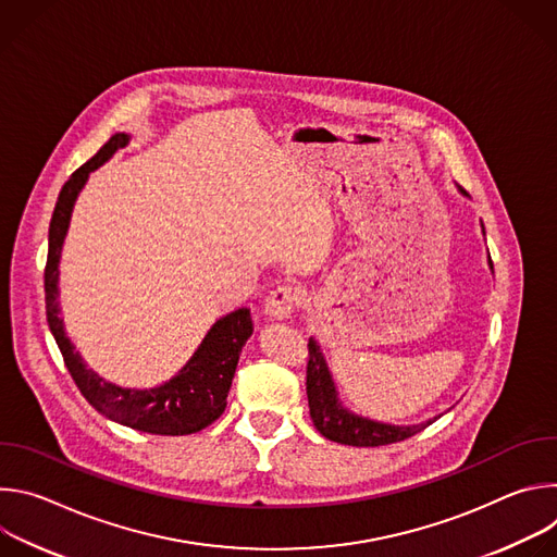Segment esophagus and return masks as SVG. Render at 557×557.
Returning <instances> with one entry per match:
<instances>
[{"label": "esophagus", "instance_id": "obj_1", "mask_svg": "<svg viewBox=\"0 0 557 557\" xmlns=\"http://www.w3.org/2000/svg\"><path fill=\"white\" fill-rule=\"evenodd\" d=\"M299 301V293L293 286H277L269 293L264 301V312L271 317V320H286V317L293 312L295 304Z\"/></svg>", "mask_w": 557, "mask_h": 557}]
</instances>
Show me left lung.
Returning a JSON list of instances; mask_svg holds the SVG:
<instances>
[{"instance_id":"left-lung-1","label":"left lung","mask_w":557,"mask_h":557,"mask_svg":"<svg viewBox=\"0 0 557 557\" xmlns=\"http://www.w3.org/2000/svg\"><path fill=\"white\" fill-rule=\"evenodd\" d=\"M458 191L465 196V191L458 187ZM483 235H485V224ZM490 269L494 273V262L492 256L487 253ZM306 394H308V408H310V419L312 425L317 428L322 436L329 441L342 443V445H352V447H379V445H389V443H399L406 441L428 425H432L436 419L443 414L417 423V425H392L383 421H374L368 417H359L344 408L339 401V394L333 381V374L329 370V363L324 359L322 346L314 337L308 339V368H306Z\"/></svg>"}]
</instances>
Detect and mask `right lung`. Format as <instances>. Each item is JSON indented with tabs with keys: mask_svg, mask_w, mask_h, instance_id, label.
Returning a JSON list of instances; mask_svg holds the SVG:
<instances>
[{
	"mask_svg": "<svg viewBox=\"0 0 557 557\" xmlns=\"http://www.w3.org/2000/svg\"><path fill=\"white\" fill-rule=\"evenodd\" d=\"M127 143L129 134H114L90 161L78 168L61 187L50 220L48 262L44 273L48 326L76 387L82 389L86 401L106 419L147 434H194L211 425L226 408V394L231 389L237 359H240L247 339L253 335L249 308H237L220 317V320L207 331L205 339L200 342L191 359L170 381L145 389L121 387L116 383L106 381L92 368H88L84 357L74 350V344L65 335L61 320L59 260L74 202L86 187L90 174L106 165Z\"/></svg>",
	"mask_w": 557,
	"mask_h": 557,
	"instance_id": "obj_1",
	"label": "right lung"
}]
</instances>
